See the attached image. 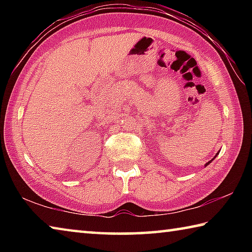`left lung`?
Wrapping results in <instances>:
<instances>
[{
	"label": "left lung",
	"instance_id": "obj_1",
	"mask_svg": "<svg viewBox=\"0 0 252 252\" xmlns=\"http://www.w3.org/2000/svg\"><path fill=\"white\" fill-rule=\"evenodd\" d=\"M217 155H219V153H217ZM217 155H216V156H215V158H216V157H217ZM211 161H212V160H211ZM211 161H209V162H208V163H206V165H208V164H209V163H210V162H211Z\"/></svg>",
	"mask_w": 252,
	"mask_h": 252
}]
</instances>
